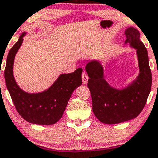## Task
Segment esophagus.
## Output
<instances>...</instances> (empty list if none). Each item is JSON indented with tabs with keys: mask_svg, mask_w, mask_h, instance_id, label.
<instances>
[{
	"mask_svg": "<svg viewBox=\"0 0 158 158\" xmlns=\"http://www.w3.org/2000/svg\"><path fill=\"white\" fill-rule=\"evenodd\" d=\"M88 80H89V77H88L86 73L84 72V73H83V74H82V81H83V84H87Z\"/></svg>",
	"mask_w": 158,
	"mask_h": 158,
	"instance_id": "obj_1",
	"label": "esophagus"
}]
</instances>
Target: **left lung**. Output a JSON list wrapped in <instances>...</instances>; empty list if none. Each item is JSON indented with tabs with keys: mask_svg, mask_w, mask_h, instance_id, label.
<instances>
[{
	"mask_svg": "<svg viewBox=\"0 0 158 158\" xmlns=\"http://www.w3.org/2000/svg\"><path fill=\"white\" fill-rule=\"evenodd\" d=\"M125 44L136 49L139 74L136 80L122 89H114L104 78V69L97 60L85 66L89 75L88 87L92 99V110L99 121L117 124L136 118L144 107L151 91L152 73L147 51L140 40V33L134 27L125 31Z\"/></svg>",
	"mask_w": 158,
	"mask_h": 158,
	"instance_id": "obj_1",
	"label": "left lung"
}]
</instances>
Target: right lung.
Instances as JSON below:
<instances>
[{
  "instance_id": "obj_1",
  "label": "right lung",
  "mask_w": 158,
  "mask_h": 158,
  "mask_svg": "<svg viewBox=\"0 0 158 158\" xmlns=\"http://www.w3.org/2000/svg\"><path fill=\"white\" fill-rule=\"evenodd\" d=\"M24 32L10 49L4 71L6 84L16 110L26 121L38 125H52L60 120L72 94L81 85L83 69L74 73L61 74L46 91L29 94L20 89L13 75L14 58L23 42Z\"/></svg>"
}]
</instances>
